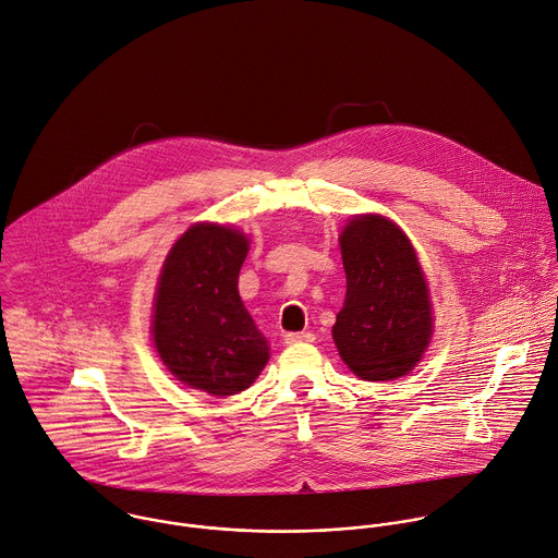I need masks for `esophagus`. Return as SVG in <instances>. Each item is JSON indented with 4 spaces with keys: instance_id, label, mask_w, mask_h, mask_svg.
I'll return each instance as SVG.
<instances>
[{
    "instance_id": "obj_1",
    "label": "esophagus",
    "mask_w": 558,
    "mask_h": 558,
    "mask_svg": "<svg viewBox=\"0 0 558 558\" xmlns=\"http://www.w3.org/2000/svg\"><path fill=\"white\" fill-rule=\"evenodd\" d=\"M283 338H286L288 344H292V342H312L314 333H310V331H290Z\"/></svg>"
}]
</instances>
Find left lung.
Segmentation results:
<instances>
[{
    "label": "left lung",
    "mask_w": 558,
    "mask_h": 558,
    "mask_svg": "<svg viewBox=\"0 0 558 558\" xmlns=\"http://www.w3.org/2000/svg\"><path fill=\"white\" fill-rule=\"evenodd\" d=\"M344 305L331 329L342 362L366 381L408 375L432 338L425 275L408 235L388 218L355 216L340 235Z\"/></svg>",
    "instance_id": "obj_1"
}]
</instances>
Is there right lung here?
<instances>
[{
    "label": "right lung",
    "instance_id": "right-lung-1",
    "mask_svg": "<svg viewBox=\"0 0 558 558\" xmlns=\"http://www.w3.org/2000/svg\"><path fill=\"white\" fill-rule=\"evenodd\" d=\"M246 255L244 233L198 222L174 242L157 283L155 349L179 381L214 397L246 390L270 357L238 292Z\"/></svg>",
    "mask_w": 558,
    "mask_h": 558
}]
</instances>
